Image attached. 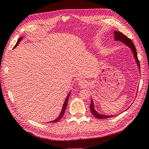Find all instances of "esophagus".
<instances>
[{
	"label": "esophagus",
	"instance_id": "1",
	"mask_svg": "<svg viewBox=\"0 0 149 149\" xmlns=\"http://www.w3.org/2000/svg\"><path fill=\"white\" fill-rule=\"evenodd\" d=\"M78 85L81 87H85L86 86V83L84 80H80L78 81Z\"/></svg>",
	"mask_w": 149,
	"mask_h": 149
}]
</instances>
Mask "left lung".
Here are the masks:
<instances>
[{
    "instance_id": "left-lung-1",
    "label": "left lung",
    "mask_w": 149,
    "mask_h": 149,
    "mask_svg": "<svg viewBox=\"0 0 149 149\" xmlns=\"http://www.w3.org/2000/svg\"><path fill=\"white\" fill-rule=\"evenodd\" d=\"M114 39L115 41H120L123 43H124V45H125L126 46L128 47L132 52L133 56L134 57V59L136 60V63H137V65L138 66L139 70L140 71V63L139 61L138 60V57H137V51H136V47L134 46V45L133 43V42H132V40L129 39V38H127L126 36H125L123 33H122L120 31H114ZM90 110H91V112L93 114V116H94L96 117V118L97 119H106V118H112L113 116H107V115H104V114H100L99 112H97L95 108H94V102L93 99L91 98V104H90Z\"/></svg>"
}]
</instances>
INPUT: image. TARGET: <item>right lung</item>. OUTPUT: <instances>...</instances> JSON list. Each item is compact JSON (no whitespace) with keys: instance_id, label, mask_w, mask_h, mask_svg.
<instances>
[{"instance_id":"obj_1","label":"right lung","mask_w":149,"mask_h":149,"mask_svg":"<svg viewBox=\"0 0 149 149\" xmlns=\"http://www.w3.org/2000/svg\"><path fill=\"white\" fill-rule=\"evenodd\" d=\"M23 38H24L23 37H20V38H19V39H18V40H17V42L16 45H15V47H13V48H15L18 45H19V43L20 42L21 40H22V39H23ZM70 93H71V91L68 93V96H66V99H65V102H64V103H63V105L62 109H61V112H60V115L58 116V118H57L56 119L53 120H52V121H51V122H49V123H57V122L59 121V120L62 118V117L63 116V115H64V114H65V109H66V107H67L68 101V99H69V97H70Z\"/></svg>"}]
</instances>
